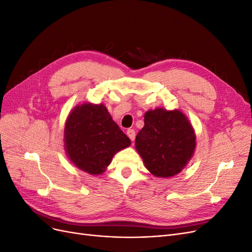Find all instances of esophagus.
<instances>
[{"instance_id": "34e87169", "label": "esophagus", "mask_w": 252, "mask_h": 252, "mask_svg": "<svg viewBox=\"0 0 252 252\" xmlns=\"http://www.w3.org/2000/svg\"><path fill=\"white\" fill-rule=\"evenodd\" d=\"M126 135H127V137L131 139L132 141H134L135 140V137H136V133H135V131L134 129H132V128H128L127 131H126Z\"/></svg>"}]
</instances>
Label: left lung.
Wrapping results in <instances>:
<instances>
[{"label": "left lung", "mask_w": 252, "mask_h": 252, "mask_svg": "<svg viewBox=\"0 0 252 252\" xmlns=\"http://www.w3.org/2000/svg\"><path fill=\"white\" fill-rule=\"evenodd\" d=\"M135 147L145 168L157 178H172L192 159L196 135L190 120L179 109L156 108L144 114V126Z\"/></svg>", "instance_id": "8db88e82"}]
</instances>
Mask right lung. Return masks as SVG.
Returning a JSON list of instances; mask_svg holds the SVG:
<instances>
[{"label":"right lung","instance_id":"1","mask_svg":"<svg viewBox=\"0 0 252 252\" xmlns=\"http://www.w3.org/2000/svg\"><path fill=\"white\" fill-rule=\"evenodd\" d=\"M63 141L69 161L91 175L104 173L113 156L131 145L106 106L88 101L70 111L65 121Z\"/></svg>","mask_w":252,"mask_h":252}]
</instances>
